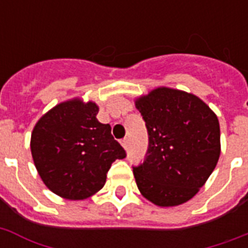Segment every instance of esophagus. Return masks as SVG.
Returning <instances> with one entry per match:
<instances>
[{
    "mask_svg": "<svg viewBox=\"0 0 248 248\" xmlns=\"http://www.w3.org/2000/svg\"><path fill=\"white\" fill-rule=\"evenodd\" d=\"M121 144H122V147H124V149H127V148H128V138H124V139L121 140Z\"/></svg>",
    "mask_w": 248,
    "mask_h": 248,
    "instance_id": "esophagus-1",
    "label": "esophagus"
}]
</instances>
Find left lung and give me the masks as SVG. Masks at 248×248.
I'll list each match as a JSON object with an SVG mask.
<instances>
[{
	"label": "left lung",
	"mask_w": 248,
	"mask_h": 248,
	"mask_svg": "<svg viewBox=\"0 0 248 248\" xmlns=\"http://www.w3.org/2000/svg\"><path fill=\"white\" fill-rule=\"evenodd\" d=\"M148 131V151L134 176L157 206H177L203 186L220 155L217 117L192 93L161 87L136 101Z\"/></svg>",
	"instance_id": "1"
}]
</instances>
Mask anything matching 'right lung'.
Wrapping results in <instances>:
<instances>
[{"label": "right lung", "instance_id": "right-lung-1", "mask_svg": "<svg viewBox=\"0 0 248 248\" xmlns=\"http://www.w3.org/2000/svg\"><path fill=\"white\" fill-rule=\"evenodd\" d=\"M97 112L96 104L76 99L56 105L33 128L37 171L51 192L67 200H85L100 190L112 163L126 157L110 124L96 120Z\"/></svg>", "mask_w": 248, "mask_h": 248}]
</instances>
